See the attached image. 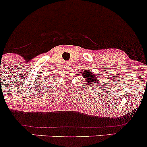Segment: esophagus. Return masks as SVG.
Returning <instances> with one entry per match:
<instances>
[{
    "instance_id": "1",
    "label": "esophagus",
    "mask_w": 147,
    "mask_h": 147,
    "mask_svg": "<svg viewBox=\"0 0 147 147\" xmlns=\"http://www.w3.org/2000/svg\"><path fill=\"white\" fill-rule=\"evenodd\" d=\"M66 66H69V65H70V63H69V62H66Z\"/></svg>"
}]
</instances>
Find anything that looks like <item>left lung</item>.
Here are the masks:
<instances>
[{
    "label": "left lung",
    "instance_id": "left-lung-1",
    "mask_svg": "<svg viewBox=\"0 0 147 147\" xmlns=\"http://www.w3.org/2000/svg\"><path fill=\"white\" fill-rule=\"evenodd\" d=\"M81 76L84 78L85 83L87 86H90V88L95 86V85L99 83V77L98 74H94L91 69H86L81 72Z\"/></svg>",
    "mask_w": 147,
    "mask_h": 147
}]
</instances>
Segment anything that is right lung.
I'll list each match as a JSON object with an SVG mask.
<instances>
[{"mask_svg":"<svg viewBox=\"0 0 147 147\" xmlns=\"http://www.w3.org/2000/svg\"><path fill=\"white\" fill-rule=\"evenodd\" d=\"M49 76H47V78H48V77H49Z\"/></svg>","mask_w":147,"mask_h":147,"instance_id":"add662e5","label":"right lung"}]
</instances>
